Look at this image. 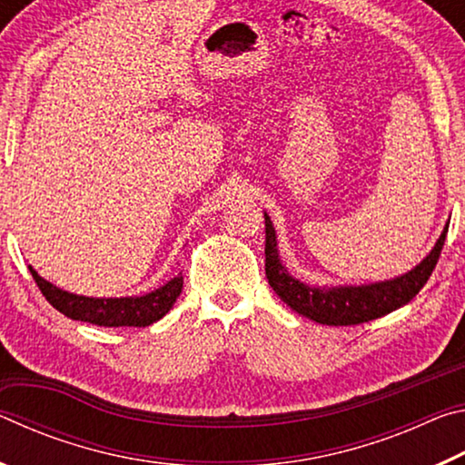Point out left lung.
I'll list each match as a JSON object with an SVG mask.
<instances>
[{
    "label": "left lung",
    "mask_w": 465,
    "mask_h": 465,
    "mask_svg": "<svg viewBox=\"0 0 465 465\" xmlns=\"http://www.w3.org/2000/svg\"><path fill=\"white\" fill-rule=\"evenodd\" d=\"M266 227V279L282 302L291 310L302 316L310 318L318 324L326 326H355L363 322L381 318L385 313L402 308L411 299L419 293L429 281L432 269L443 250L447 238V225L440 232L435 248L429 252L420 264L412 271L400 274L396 279L371 282V285H344V287H312L305 285L291 274L279 258L277 248V232H274L271 217L264 213Z\"/></svg>",
    "instance_id": "left-lung-1"
}]
</instances>
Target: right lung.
<instances>
[{"label":"right lung","mask_w":465,"mask_h":465,"mask_svg":"<svg viewBox=\"0 0 465 465\" xmlns=\"http://www.w3.org/2000/svg\"><path fill=\"white\" fill-rule=\"evenodd\" d=\"M28 269L46 302L54 310H59L63 316L108 328H145L153 324V322L166 316L172 305L176 303L180 291H183V274H178L166 285L139 297H85L54 287L53 282L45 281L33 266H28Z\"/></svg>","instance_id":"right-lung-1"}]
</instances>
